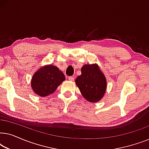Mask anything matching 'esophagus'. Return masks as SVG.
<instances>
[{
	"mask_svg": "<svg viewBox=\"0 0 149 149\" xmlns=\"http://www.w3.org/2000/svg\"><path fill=\"white\" fill-rule=\"evenodd\" d=\"M68 80L70 81H74V77L71 76V77H68Z\"/></svg>",
	"mask_w": 149,
	"mask_h": 149,
	"instance_id": "1",
	"label": "esophagus"
}]
</instances>
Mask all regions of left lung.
I'll return each mask as SVG.
<instances>
[{
    "label": "left lung",
    "instance_id": "obj_1",
    "mask_svg": "<svg viewBox=\"0 0 149 149\" xmlns=\"http://www.w3.org/2000/svg\"><path fill=\"white\" fill-rule=\"evenodd\" d=\"M75 83L83 96L90 102L100 101L106 92L107 79L96 64L84 65Z\"/></svg>",
    "mask_w": 149,
    "mask_h": 149
}]
</instances>
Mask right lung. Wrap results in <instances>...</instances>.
Here are the masks:
<instances>
[{
	"mask_svg": "<svg viewBox=\"0 0 149 149\" xmlns=\"http://www.w3.org/2000/svg\"><path fill=\"white\" fill-rule=\"evenodd\" d=\"M62 71L54 65H47L36 71L32 77L31 86L36 94L41 97L53 93L65 81Z\"/></svg>",
	"mask_w": 149,
	"mask_h": 149,
	"instance_id": "add662e5",
	"label": "right lung"
}]
</instances>
